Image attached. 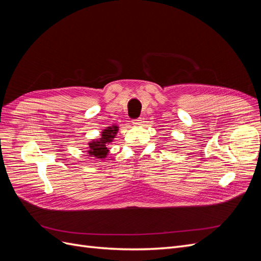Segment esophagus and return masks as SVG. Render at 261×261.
<instances>
[{"label": "esophagus", "instance_id": "1", "mask_svg": "<svg viewBox=\"0 0 261 261\" xmlns=\"http://www.w3.org/2000/svg\"><path fill=\"white\" fill-rule=\"evenodd\" d=\"M132 122H133V124H134V125L138 126V125H140V124H141V122H143V120H141V117H138V118H135V120H133Z\"/></svg>", "mask_w": 261, "mask_h": 261}]
</instances>
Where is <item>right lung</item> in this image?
I'll list each match as a JSON object with an SVG mask.
<instances>
[{"mask_svg":"<svg viewBox=\"0 0 261 261\" xmlns=\"http://www.w3.org/2000/svg\"><path fill=\"white\" fill-rule=\"evenodd\" d=\"M117 130V126H112V127L110 126V127L103 129V132L101 133V138L93 139L92 143H89L88 154L90 156H94L96 159H105L109 152L107 146L112 143Z\"/></svg>","mask_w":261,"mask_h":261,"instance_id":"right-lung-1","label":"right lung"}]
</instances>
